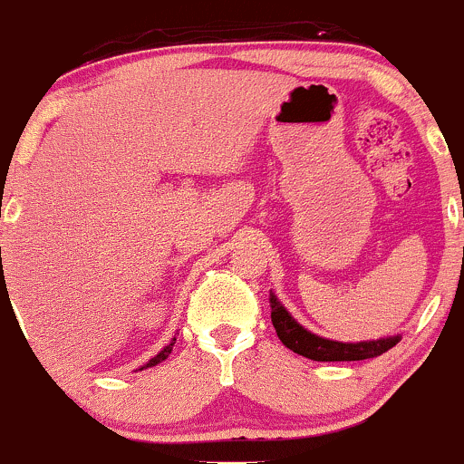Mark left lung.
<instances>
[{"mask_svg": "<svg viewBox=\"0 0 464 464\" xmlns=\"http://www.w3.org/2000/svg\"><path fill=\"white\" fill-rule=\"evenodd\" d=\"M270 318H273L275 332L281 343L295 353L316 362H353L369 360L386 353L401 340V335H386L380 340H362V343H338V340L323 338V335L312 334L299 321H295L290 312L285 310L284 303L270 292Z\"/></svg>", "mask_w": 464, "mask_h": 464, "instance_id": "1", "label": "left lung"}]
</instances>
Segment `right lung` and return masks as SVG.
<instances>
[{
    "mask_svg": "<svg viewBox=\"0 0 464 464\" xmlns=\"http://www.w3.org/2000/svg\"><path fill=\"white\" fill-rule=\"evenodd\" d=\"M174 343H177V335H174V338H172V340H169V344H168V347H163L161 351H159V353H157V355H154V358H152V360H148V362H146V364H143L140 371H143V369H148V366H157V364H159V362L168 360V355H169V353H172V347H174Z\"/></svg>",
    "mask_w": 464,
    "mask_h": 464,
    "instance_id": "obj_1",
    "label": "right lung"
}]
</instances>
